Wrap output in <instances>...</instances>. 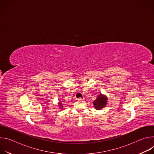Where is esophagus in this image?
<instances>
[{
	"label": "esophagus",
	"mask_w": 154,
	"mask_h": 154,
	"mask_svg": "<svg viewBox=\"0 0 154 154\" xmlns=\"http://www.w3.org/2000/svg\"><path fill=\"white\" fill-rule=\"evenodd\" d=\"M84 99H84V98H82V97H79V99H77V100H79V101H82V100H84Z\"/></svg>",
	"instance_id": "1"
}]
</instances>
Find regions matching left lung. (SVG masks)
<instances>
[{
    "mask_svg": "<svg viewBox=\"0 0 154 154\" xmlns=\"http://www.w3.org/2000/svg\"><path fill=\"white\" fill-rule=\"evenodd\" d=\"M106 102H107L106 97L105 96L100 94L97 97V99L94 100L93 103L96 109H101L102 108H103L106 105Z\"/></svg>",
    "mask_w": 154,
    "mask_h": 154,
    "instance_id": "obj_1",
    "label": "left lung"
}]
</instances>
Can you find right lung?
Instances as JSON below:
<instances>
[{
    "instance_id": "right-lung-1",
    "label": "right lung",
    "mask_w": 154,
    "mask_h": 154,
    "mask_svg": "<svg viewBox=\"0 0 154 154\" xmlns=\"http://www.w3.org/2000/svg\"><path fill=\"white\" fill-rule=\"evenodd\" d=\"M59 105H60V106H62V103H60V104H59Z\"/></svg>"
}]
</instances>
